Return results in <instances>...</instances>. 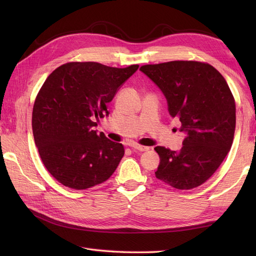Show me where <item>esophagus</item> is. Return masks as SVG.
I'll return each mask as SVG.
<instances>
[{"label":"esophagus","mask_w":256,"mask_h":256,"mask_svg":"<svg viewBox=\"0 0 256 256\" xmlns=\"http://www.w3.org/2000/svg\"><path fill=\"white\" fill-rule=\"evenodd\" d=\"M131 148L132 150H140V152H146L150 150V147L147 146H143V145H140V144H131Z\"/></svg>","instance_id":"obj_1"}]
</instances>
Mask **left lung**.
Masks as SVG:
<instances>
[{
    "mask_svg": "<svg viewBox=\"0 0 256 256\" xmlns=\"http://www.w3.org/2000/svg\"><path fill=\"white\" fill-rule=\"evenodd\" d=\"M140 70L158 85L170 114L187 134L178 152L154 147L160 157L154 174L173 188H196L214 175L233 144L234 96L223 76L203 62L172 60L143 65Z\"/></svg>",
    "mask_w": 256,
    "mask_h": 256,
    "instance_id": "1",
    "label": "left lung"
}]
</instances>
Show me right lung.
<instances>
[{
    "instance_id": "add662e5",
    "label": "right lung",
    "mask_w": 256,
    "mask_h": 256,
    "mask_svg": "<svg viewBox=\"0 0 256 256\" xmlns=\"http://www.w3.org/2000/svg\"><path fill=\"white\" fill-rule=\"evenodd\" d=\"M138 65L69 62L53 70L36 96L34 141L48 172L65 187L84 190L109 180L125 154L94 127L108 104Z\"/></svg>"
}]
</instances>
